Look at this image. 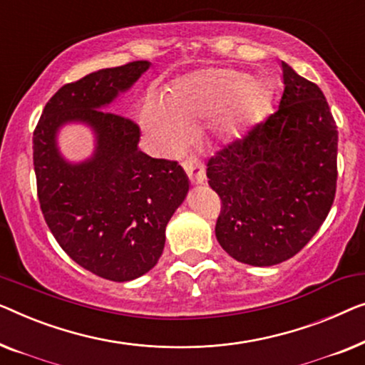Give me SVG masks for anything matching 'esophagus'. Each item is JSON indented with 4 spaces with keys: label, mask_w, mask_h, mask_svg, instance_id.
<instances>
[{
    "label": "esophagus",
    "mask_w": 365,
    "mask_h": 365,
    "mask_svg": "<svg viewBox=\"0 0 365 365\" xmlns=\"http://www.w3.org/2000/svg\"><path fill=\"white\" fill-rule=\"evenodd\" d=\"M182 167L192 183H202L205 180V167L197 157L190 155L182 162Z\"/></svg>",
    "instance_id": "1"
}]
</instances>
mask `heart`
Segmentation results:
<instances>
[{
	"mask_svg": "<svg viewBox=\"0 0 365 365\" xmlns=\"http://www.w3.org/2000/svg\"><path fill=\"white\" fill-rule=\"evenodd\" d=\"M264 102V89L248 73L228 68L202 69L177 81L167 102L155 94L143 106V122L167 145H177L183 129L218 115L217 130L235 133L253 119Z\"/></svg>",
	"mask_w": 365,
	"mask_h": 365,
	"instance_id": "b5f03b06",
	"label": "heart"
}]
</instances>
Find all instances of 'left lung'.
Returning <instances> with one entry per match:
<instances>
[{"instance_id": "1", "label": "left lung", "mask_w": 365, "mask_h": 365, "mask_svg": "<svg viewBox=\"0 0 365 365\" xmlns=\"http://www.w3.org/2000/svg\"><path fill=\"white\" fill-rule=\"evenodd\" d=\"M279 109L215 152L208 185L222 200L218 243L241 263L273 266L304 248L329 213L337 125L324 94L286 63Z\"/></svg>"}]
</instances>
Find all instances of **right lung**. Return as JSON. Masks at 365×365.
<instances>
[{
    "label": "right lung",
    "instance_id": "add662e5",
    "mask_svg": "<svg viewBox=\"0 0 365 365\" xmlns=\"http://www.w3.org/2000/svg\"><path fill=\"white\" fill-rule=\"evenodd\" d=\"M147 69V61H133L64 84L33 133L36 187L51 233L82 268L119 283L157 264L168 220L188 192L175 160L138 150L135 122L104 110ZM74 120L98 133L96 155L79 166L64 163L53 140L55 130Z\"/></svg>",
    "mask_w": 365,
    "mask_h": 365
}]
</instances>
